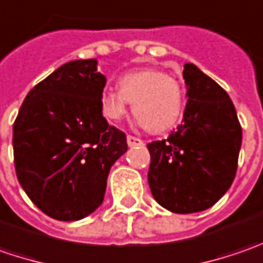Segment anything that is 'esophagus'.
I'll return each mask as SVG.
<instances>
[{
	"mask_svg": "<svg viewBox=\"0 0 263 263\" xmlns=\"http://www.w3.org/2000/svg\"><path fill=\"white\" fill-rule=\"evenodd\" d=\"M126 143L129 147H137V145H144L143 140L137 138V137H132V135H128L126 137Z\"/></svg>",
	"mask_w": 263,
	"mask_h": 263,
	"instance_id": "1",
	"label": "esophagus"
}]
</instances>
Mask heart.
Segmentation results:
<instances>
[{
	"label": "heart",
	"mask_w": 263,
	"mask_h": 263,
	"mask_svg": "<svg viewBox=\"0 0 263 263\" xmlns=\"http://www.w3.org/2000/svg\"><path fill=\"white\" fill-rule=\"evenodd\" d=\"M184 89L179 81L157 69L123 74L118 91H104L100 106L106 119L120 120L132 103V115L150 134L169 131L184 111Z\"/></svg>",
	"instance_id": "heart-1"
}]
</instances>
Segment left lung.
<instances>
[{
  "label": "left lung",
  "instance_id": "1",
  "mask_svg": "<svg viewBox=\"0 0 263 263\" xmlns=\"http://www.w3.org/2000/svg\"><path fill=\"white\" fill-rule=\"evenodd\" d=\"M182 76L187 106L182 123L167 140L147 144L148 185L154 200L174 213L213 206L231 187L241 147V125L225 89L197 66Z\"/></svg>",
  "mask_w": 263,
  "mask_h": 263
}]
</instances>
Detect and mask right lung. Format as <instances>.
Instances as JSON below:
<instances>
[{"label": "right lung", "instance_id": "right-lung-1", "mask_svg": "<svg viewBox=\"0 0 263 263\" xmlns=\"http://www.w3.org/2000/svg\"><path fill=\"white\" fill-rule=\"evenodd\" d=\"M106 76L97 60H73L35 85L14 125L18 182L35 206L57 221H79L104 200L110 167L128 150L100 100Z\"/></svg>", "mask_w": 263, "mask_h": 263}]
</instances>
